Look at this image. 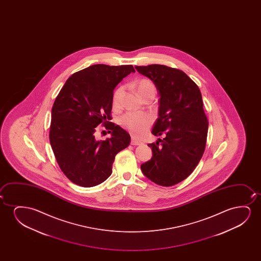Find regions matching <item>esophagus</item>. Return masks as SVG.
I'll use <instances>...</instances> for the list:
<instances>
[{
	"label": "esophagus",
	"mask_w": 261,
	"mask_h": 261,
	"mask_svg": "<svg viewBox=\"0 0 261 261\" xmlns=\"http://www.w3.org/2000/svg\"><path fill=\"white\" fill-rule=\"evenodd\" d=\"M142 143H142L141 141H138V140L136 139L135 137L131 138V144H132V145H141Z\"/></svg>",
	"instance_id": "1"
}]
</instances>
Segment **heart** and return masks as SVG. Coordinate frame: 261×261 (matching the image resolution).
I'll list each match as a JSON object with an SVG mask.
<instances>
[{"mask_svg": "<svg viewBox=\"0 0 261 261\" xmlns=\"http://www.w3.org/2000/svg\"><path fill=\"white\" fill-rule=\"evenodd\" d=\"M135 86L137 93L143 100H152L157 93L156 86L150 79H139ZM123 92V86H118L114 91L112 96V105L115 109L119 107L120 105ZM151 124L152 118L149 115L127 113L120 118V125L136 136L144 135L148 131V129L150 128Z\"/></svg>", "mask_w": 261, "mask_h": 261, "instance_id": "1", "label": "heart"}]
</instances>
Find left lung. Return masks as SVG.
<instances>
[{"instance_id":"8db88e82","label":"left lung","mask_w":261,"mask_h":261,"mask_svg":"<svg viewBox=\"0 0 261 261\" xmlns=\"http://www.w3.org/2000/svg\"><path fill=\"white\" fill-rule=\"evenodd\" d=\"M136 69L157 87L159 118L151 133L164 136L148 144L152 158L141 169L159 186H175L193 173L205 150L208 122L201 93L182 70L159 64L136 66Z\"/></svg>"}]
</instances>
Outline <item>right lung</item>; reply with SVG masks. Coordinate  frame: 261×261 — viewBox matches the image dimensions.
Here are the masks:
<instances>
[{
  "label": "right lung",
  "mask_w": 261,
  "mask_h": 261,
  "mask_svg": "<svg viewBox=\"0 0 261 261\" xmlns=\"http://www.w3.org/2000/svg\"><path fill=\"white\" fill-rule=\"evenodd\" d=\"M132 65H92L68 77L51 110L50 143L61 171L72 182L93 187L112 173L115 156L130 144V136L111 119L113 91L135 72ZM112 135L99 141L96 126Z\"/></svg>",
  "instance_id": "obj_1"
}]
</instances>
